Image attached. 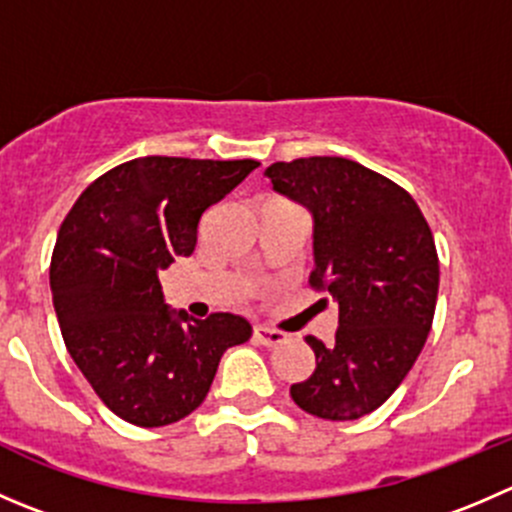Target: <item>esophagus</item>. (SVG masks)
<instances>
[{
    "mask_svg": "<svg viewBox=\"0 0 512 512\" xmlns=\"http://www.w3.org/2000/svg\"><path fill=\"white\" fill-rule=\"evenodd\" d=\"M255 337H257V342H262V345H267V347H275V345H280V342H285V332L272 330V327H267V325H257Z\"/></svg>",
    "mask_w": 512,
    "mask_h": 512,
    "instance_id": "obj_1",
    "label": "esophagus"
}]
</instances>
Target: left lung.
I'll return each mask as SVG.
<instances>
[{
    "label": "left lung",
    "mask_w": 512,
    "mask_h": 512,
    "mask_svg": "<svg viewBox=\"0 0 512 512\" xmlns=\"http://www.w3.org/2000/svg\"><path fill=\"white\" fill-rule=\"evenodd\" d=\"M265 175L310 212V282L337 302L335 340L305 337L315 370L290 395L322 420H357L398 390L428 340L440 282L433 232L403 187L345 157L275 162Z\"/></svg>",
    "instance_id": "left-lung-1"
}]
</instances>
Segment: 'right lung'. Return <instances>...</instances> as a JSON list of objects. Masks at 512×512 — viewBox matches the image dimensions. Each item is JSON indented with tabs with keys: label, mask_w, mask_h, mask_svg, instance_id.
<instances>
[{
	"label": "right lung",
	"mask_w": 512,
	"mask_h": 512,
	"mask_svg": "<svg viewBox=\"0 0 512 512\" xmlns=\"http://www.w3.org/2000/svg\"><path fill=\"white\" fill-rule=\"evenodd\" d=\"M260 162L140 157L94 180L57 235L49 267L64 345L102 403L140 428L202 405L227 347L250 340L240 315L195 320L165 302L160 270L190 257L207 207Z\"/></svg>",
	"instance_id": "1"
}]
</instances>
